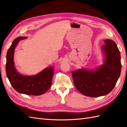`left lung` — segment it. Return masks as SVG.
Here are the masks:
<instances>
[{"instance_id": "1", "label": "left lung", "mask_w": 127, "mask_h": 127, "mask_svg": "<svg viewBox=\"0 0 127 127\" xmlns=\"http://www.w3.org/2000/svg\"><path fill=\"white\" fill-rule=\"evenodd\" d=\"M104 42L103 64L95 70L82 69L72 71L75 86L87 96L98 97L110 93L121 74V56L116 43L108 39Z\"/></svg>"}]
</instances>
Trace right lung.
Returning <instances> with one entry per match:
<instances>
[{
  "label": "right lung",
  "mask_w": 127,
  "mask_h": 127,
  "mask_svg": "<svg viewBox=\"0 0 127 127\" xmlns=\"http://www.w3.org/2000/svg\"><path fill=\"white\" fill-rule=\"evenodd\" d=\"M27 37L19 36L15 39L7 53L6 72L11 86L18 93L29 95L43 94L50 88L54 73L53 67L45 68L39 74L33 76L20 74L15 67V49L20 40Z\"/></svg>",
  "instance_id": "add662e5"
}]
</instances>
